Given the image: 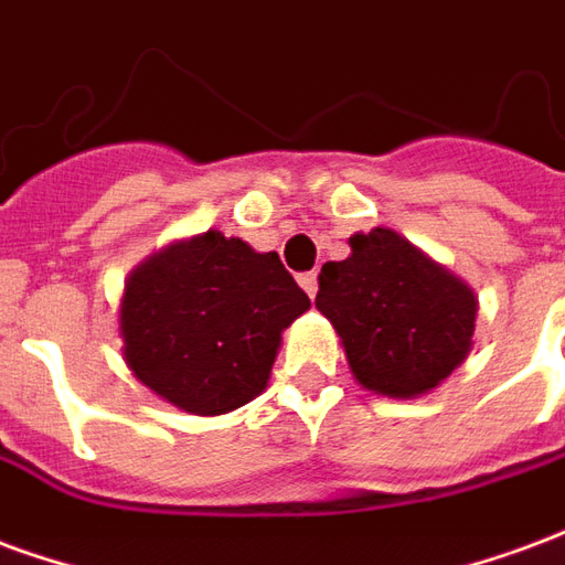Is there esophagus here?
<instances>
[{"instance_id":"obj_1","label":"esophagus","mask_w":565,"mask_h":565,"mask_svg":"<svg viewBox=\"0 0 565 565\" xmlns=\"http://www.w3.org/2000/svg\"><path fill=\"white\" fill-rule=\"evenodd\" d=\"M298 282H300V288L310 295V298H316V291H319V274H316V270H310V274H300Z\"/></svg>"}]
</instances>
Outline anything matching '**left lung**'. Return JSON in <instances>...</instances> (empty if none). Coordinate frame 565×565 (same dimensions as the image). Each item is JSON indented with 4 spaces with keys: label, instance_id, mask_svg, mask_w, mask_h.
<instances>
[{
    "label": "left lung",
    "instance_id": "obj_1",
    "mask_svg": "<svg viewBox=\"0 0 565 565\" xmlns=\"http://www.w3.org/2000/svg\"><path fill=\"white\" fill-rule=\"evenodd\" d=\"M349 246V258L322 265L316 307L355 379L388 397L436 388L472 345V288L391 228L355 234Z\"/></svg>",
    "mask_w": 565,
    "mask_h": 565
}]
</instances>
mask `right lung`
I'll use <instances>...</instances> for the list:
<instances>
[{"label": "right lung", "instance_id": "1", "mask_svg": "<svg viewBox=\"0 0 565 565\" xmlns=\"http://www.w3.org/2000/svg\"><path fill=\"white\" fill-rule=\"evenodd\" d=\"M307 307L277 253L207 232L131 274L119 307L122 352L168 403L195 415L232 413L265 391L282 331Z\"/></svg>", "mask_w": 565, "mask_h": 565}]
</instances>
